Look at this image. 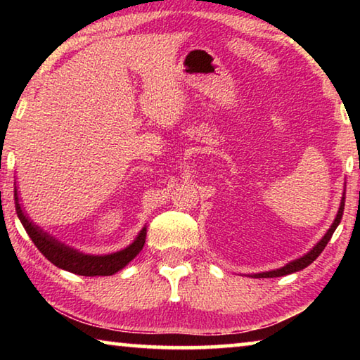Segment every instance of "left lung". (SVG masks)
Here are the masks:
<instances>
[{"label":"left lung","instance_id":"1","mask_svg":"<svg viewBox=\"0 0 360 360\" xmlns=\"http://www.w3.org/2000/svg\"><path fill=\"white\" fill-rule=\"evenodd\" d=\"M345 193L343 192V197H341V202H340V208L337 216H335L333 222L330 225V229L326 231V235L322 236V238L316 243V245L309 249L307 254H303L302 257H298L295 260L289 262V264H285L281 268H276V270H270V271H262V273H252V275H248L249 278H278V276H285V275H290V273H295V271H300L303 268H307L309 264H313V262L319 257V254L324 251V248L327 246V243L330 241L333 231L337 230L338 224L341 221V217H343V210H345Z\"/></svg>","mask_w":360,"mask_h":360}]
</instances>
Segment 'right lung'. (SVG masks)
<instances>
[{
    "label": "right lung",
    "mask_w": 360,
    "mask_h": 360,
    "mask_svg": "<svg viewBox=\"0 0 360 360\" xmlns=\"http://www.w3.org/2000/svg\"><path fill=\"white\" fill-rule=\"evenodd\" d=\"M14 200H15V211L17 216H19L23 229L27 230V233L34 246L39 249L42 255L47 260H51L53 265L62 268V270L71 271L75 275L81 276H111L114 273L122 270L125 265H129L130 262L136 257V255L141 252V249L146 243V233H148V229L146 225L141 229V231L136 235V238L130 243L129 246L120 249L117 252L111 254H103V255H95V254H85L82 251H77V249L71 248L65 243L58 241L56 236L38 227L32 217L27 214L25 208H23L20 203L19 191H17V186L14 187Z\"/></svg>",
    "instance_id": "obj_1"
}]
</instances>
